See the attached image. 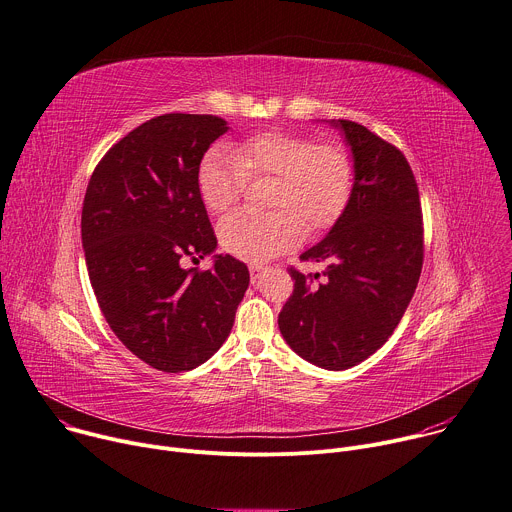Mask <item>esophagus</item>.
<instances>
[{
  "label": "esophagus",
  "mask_w": 512,
  "mask_h": 512,
  "mask_svg": "<svg viewBox=\"0 0 512 512\" xmlns=\"http://www.w3.org/2000/svg\"><path fill=\"white\" fill-rule=\"evenodd\" d=\"M266 268L262 266V264H258V262H254V264H250V276H252V285H258V280H260V276H262V272H264Z\"/></svg>",
  "instance_id": "34e87169"
}]
</instances>
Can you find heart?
<instances>
[{
    "mask_svg": "<svg viewBox=\"0 0 512 512\" xmlns=\"http://www.w3.org/2000/svg\"><path fill=\"white\" fill-rule=\"evenodd\" d=\"M272 179L266 215L232 213L219 223V244L244 260H268L295 248L305 225L311 234L329 230L342 217L356 187V162L339 142L266 130L230 150L213 146L197 168V189L209 213L230 211L248 181Z\"/></svg>",
    "mask_w": 512,
    "mask_h": 512,
    "instance_id": "heart-1",
    "label": "heart"
}]
</instances>
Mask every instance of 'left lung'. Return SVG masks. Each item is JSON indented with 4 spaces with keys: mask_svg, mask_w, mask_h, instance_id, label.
<instances>
[{
    "mask_svg": "<svg viewBox=\"0 0 512 512\" xmlns=\"http://www.w3.org/2000/svg\"><path fill=\"white\" fill-rule=\"evenodd\" d=\"M342 128L356 162L346 213L301 260L327 262L321 274L291 266L295 289L278 315L287 344L325 370H346L386 344L401 323L423 268V213L405 154L368 128Z\"/></svg>",
    "mask_w": 512,
    "mask_h": 512,
    "instance_id": "1",
    "label": "left lung"
}]
</instances>
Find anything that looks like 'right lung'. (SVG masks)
Returning a JSON list of instances; mask_svg holds the SVG:
<instances>
[{"label": "right lung", "instance_id": "obj_1", "mask_svg": "<svg viewBox=\"0 0 512 512\" xmlns=\"http://www.w3.org/2000/svg\"><path fill=\"white\" fill-rule=\"evenodd\" d=\"M225 132L217 116L164 113L113 144L87 185L81 238L99 309L120 342L162 372L207 362L250 285L248 266L230 254L211 270L183 268L217 246L197 168Z\"/></svg>", "mask_w": 512, "mask_h": 512}]
</instances>
